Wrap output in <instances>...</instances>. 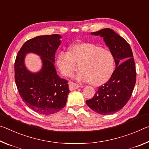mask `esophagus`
<instances>
[{
    "mask_svg": "<svg viewBox=\"0 0 149 149\" xmlns=\"http://www.w3.org/2000/svg\"><path fill=\"white\" fill-rule=\"evenodd\" d=\"M80 86L79 84H77L76 83L73 82H70L69 83V88L70 91H74V90H76L77 88H79Z\"/></svg>",
    "mask_w": 149,
    "mask_h": 149,
    "instance_id": "34e87169",
    "label": "esophagus"
}]
</instances>
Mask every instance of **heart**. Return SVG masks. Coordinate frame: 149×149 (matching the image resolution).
Returning a JSON list of instances; mask_svg holds the SVG:
<instances>
[{"instance_id": "1", "label": "heart", "mask_w": 149, "mask_h": 149, "mask_svg": "<svg viewBox=\"0 0 149 149\" xmlns=\"http://www.w3.org/2000/svg\"><path fill=\"white\" fill-rule=\"evenodd\" d=\"M78 65L81 71L77 79L98 86L111 77L115 60L110 51L92 43H78L70 46L69 52L58 53L57 65L64 76H72L79 69Z\"/></svg>"}]
</instances>
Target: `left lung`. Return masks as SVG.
Segmentation results:
<instances>
[{
    "mask_svg": "<svg viewBox=\"0 0 149 149\" xmlns=\"http://www.w3.org/2000/svg\"><path fill=\"white\" fill-rule=\"evenodd\" d=\"M92 34L100 36L113 53L116 69L109 79L97 88L87 106L101 115L113 114L122 109L130 100L136 83V69L132 50L125 39L109 28Z\"/></svg>",
    "mask_w": 149,
    "mask_h": 149,
    "instance_id": "1",
    "label": "left lung"
}]
</instances>
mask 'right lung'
<instances>
[{
  "label": "right lung",
  "mask_w": 149,
  "mask_h": 149,
  "mask_svg": "<svg viewBox=\"0 0 149 149\" xmlns=\"http://www.w3.org/2000/svg\"><path fill=\"white\" fill-rule=\"evenodd\" d=\"M61 38L53 34L26 41L14 63V79L19 96L29 108L43 115L55 113L64 108L69 92L68 81L58 77L53 65ZM30 52L42 57L43 68L38 73L29 72L24 65L25 55Z\"/></svg>",
  "instance_id": "1"
}]
</instances>
